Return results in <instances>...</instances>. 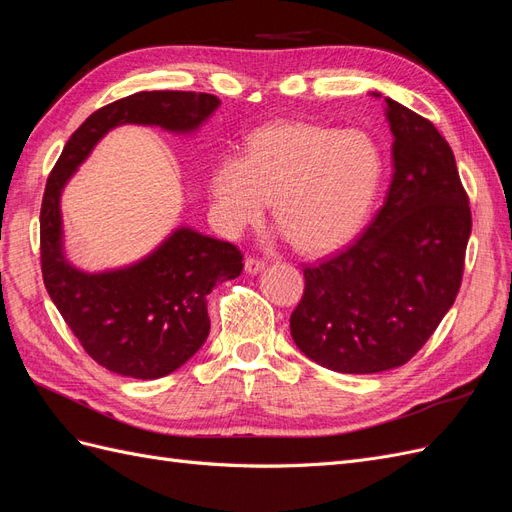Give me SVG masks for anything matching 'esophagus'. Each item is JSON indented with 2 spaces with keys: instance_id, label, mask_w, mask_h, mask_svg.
I'll return each mask as SVG.
<instances>
[{
  "instance_id": "34e87169",
  "label": "esophagus",
  "mask_w": 512,
  "mask_h": 512,
  "mask_svg": "<svg viewBox=\"0 0 512 512\" xmlns=\"http://www.w3.org/2000/svg\"><path fill=\"white\" fill-rule=\"evenodd\" d=\"M265 267H267V262L260 260V258H247V260H245V271L250 273V275L260 273Z\"/></svg>"
}]
</instances>
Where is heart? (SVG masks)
Segmentation results:
<instances>
[{
    "instance_id": "obj_1",
    "label": "heart",
    "mask_w": 512,
    "mask_h": 512,
    "mask_svg": "<svg viewBox=\"0 0 512 512\" xmlns=\"http://www.w3.org/2000/svg\"><path fill=\"white\" fill-rule=\"evenodd\" d=\"M382 173V149L363 130L271 123L250 136L243 158L215 164L213 213L226 235H239L265 215L273 196L280 235L303 252H329L361 228Z\"/></svg>"
}]
</instances>
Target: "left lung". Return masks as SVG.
<instances>
[{
  "label": "left lung",
  "mask_w": 512,
  "mask_h": 512,
  "mask_svg": "<svg viewBox=\"0 0 512 512\" xmlns=\"http://www.w3.org/2000/svg\"><path fill=\"white\" fill-rule=\"evenodd\" d=\"M384 102L393 132L384 205L344 252L303 269L290 316L297 348L339 374H378L423 348L455 303L472 232L453 149L431 121Z\"/></svg>",
  "instance_id": "8db88e82"
}]
</instances>
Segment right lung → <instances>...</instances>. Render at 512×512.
<instances>
[{
    "label": "right lung",
    "instance_id": "right-lung-1",
    "mask_svg": "<svg viewBox=\"0 0 512 512\" xmlns=\"http://www.w3.org/2000/svg\"><path fill=\"white\" fill-rule=\"evenodd\" d=\"M220 100L194 91H138L106 104L76 130L51 170L40 209V260L49 297L85 352L119 376L156 380L192 359L209 335L207 294L235 280V245L179 226L128 267L87 273L64 250L61 192L94 147L117 126H158L194 134Z\"/></svg>",
    "mask_w": 512,
    "mask_h": 512
}]
</instances>
